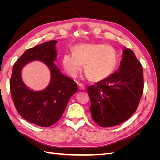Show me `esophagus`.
Here are the masks:
<instances>
[{"mask_svg":"<svg viewBox=\"0 0 160 160\" xmlns=\"http://www.w3.org/2000/svg\"><path fill=\"white\" fill-rule=\"evenodd\" d=\"M78 85H79V89L80 90H84L85 89V87L83 83H79Z\"/></svg>","mask_w":160,"mask_h":160,"instance_id":"esophagus-1","label":"esophagus"}]
</instances>
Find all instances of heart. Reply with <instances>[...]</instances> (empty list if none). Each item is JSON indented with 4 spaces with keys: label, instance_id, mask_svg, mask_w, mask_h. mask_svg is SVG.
Segmentation results:
<instances>
[{
    "label": "heart",
    "instance_id": "b5f03b06",
    "mask_svg": "<svg viewBox=\"0 0 160 160\" xmlns=\"http://www.w3.org/2000/svg\"><path fill=\"white\" fill-rule=\"evenodd\" d=\"M72 52L62 57V67L71 77H75L84 64L87 77L102 81L113 73L118 65L117 51L109 45L83 43L74 46Z\"/></svg>",
    "mask_w": 160,
    "mask_h": 160
}]
</instances>
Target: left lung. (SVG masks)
<instances>
[{
  "label": "left lung",
  "mask_w": 160,
  "mask_h": 160,
  "mask_svg": "<svg viewBox=\"0 0 160 160\" xmlns=\"http://www.w3.org/2000/svg\"><path fill=\"white\" fill-rule=\"evenodd\" d=\"M143 86L141 62L132 50L123 49L118 71L88 87L91 118L103 128L125 122L136 111Z\"/></svg>",
  "instance_id": "left-lung-1"
}]
</instances>
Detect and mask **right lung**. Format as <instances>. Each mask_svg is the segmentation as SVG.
Segmentation results:
<instances>
[{"mask_svg":"<svg viewBox=\"0 0 160 160\" xmlns=\"http://www.w3.org/2000/svg\"><path fill=\"white\" fill-rule=\"evenodd\" d=\"M57 41H50L27 49L14 64L10 81L12 99L17 112L28 122L50 127L60 119L77 85L61 73L54 64ZM41 60L50 67L51 83L41 92L28 89L21 79V69L28 62Z\"/></svg>","mask_w":160,"mask_h":160,"instance_id":"1","label":"right lung"}]
</instances>
